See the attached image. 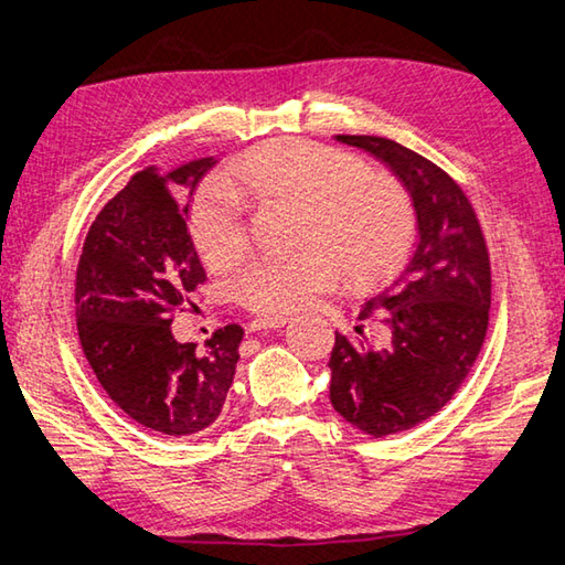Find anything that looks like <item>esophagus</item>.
Segmentation results:
<instances>
[{
    "instance_id": "34e87169",
    "label": "esophagus",
    "mask_w": 565,
    "mask_h": 565,
    "mask_svg": "<svg viewBox=\"0 0 565 565\" xmlns=\"http://www.w3.org/2000/svg\"><path fill=\"white\" fill-rule=\"evenodd\" d=\"M289 323V318L284 316H262V318H254L252 321V331H266V328H284Z\"/></svg>"
}]
</instances>
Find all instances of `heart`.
I'll list each match as a JSON object with an SVG mask.
<instances>
[{"instance_id":"1","label":"heart","mask_w":565,"mask_h":565,"mask_svg":"<svg viewBox=\"0 0 565 565\" xmlns=\"http://www.w3.org/2000/svg\"><path fill=\"white\" fill-rule=\"evenodd\" d=\"M230 184L262 207L301 212L294 256L252 262L237 279V299L252 311L289 313L333 289L341 271L365 284L387 271L413 239V207L387 175L367 172L348 152L309 140H276L244 156ZM192 239L214 269L237 264L249 247L237 194L212 184L192 210Z\"/></svg>"}]
</instances>
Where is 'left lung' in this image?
<instances>
[{"instance_id": "8db88e82", "label": "left lung", "mask_w": 565, "mask_h": 565, "mask_svg": "<svg viewBox=\"0 0 565 565\" xmlns=\"http://www.w3.org/2000/svg\"><path fill=\"white\" fill-rule=\"evenodd\" d=\"M385 162L417 217V244L395 279L363 303L353 335L335 333L331 405L371 437L403 433L439 413L484 343L489 254L459 184L395 140L335 136Z\"/></svg>"}]
</instances>
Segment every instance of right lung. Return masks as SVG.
I'll return each instance as SVG.
<instances>
[{
  "label": "right lung",
  "instance_id": "1",
  "mask_svg": "<svg viewBox=\"0 0 565 565\" xmlns=\"http://www.w3.org/2000/svg\"><path fill=\"white\" fill-rule=\"evenodd\" d=\"M214 166L217 158H198L138 172L90 224L76 269V326L88 365L122 413L170 437L202 433L220 417L244 335L237 323L224 326L198 351L170 328L204 281L188 212Z\"/></svg>",
  "mask_w": 565,
  "mask_h": 565
}]
</instances>
